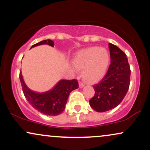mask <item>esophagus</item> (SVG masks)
I'll return each instance as SVG.
<instances>
[{
    "instance_id": "1",
    "label": "esophagus",
    "mask_w": 150,
    "mask_h": 150,
    "mask_svg": "<svg viewBox=\"0 0 150 150\" xmlns=\"http://www.w3.org/2000/svg\"><path fill=\"white\" fill-rule=\"evenodd\" d=\"M84 86H85L84 83H82V82H79V87H80V88H82Z\"/></svg>"
}]
</instances>
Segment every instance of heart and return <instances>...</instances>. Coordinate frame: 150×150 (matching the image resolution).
Returning <instances> with one entry per match:
<instances>
[{"label":"heart","instance_id":"heart-1","mask_svg":"<svg viewBox=\"0 0 150 150\" xmlns=\"http://www.w3.org/2000/svg\"><path fill=\"white\" fill-rule=\"evenodd\" d=\"M110 58L107 50L92 46L82 50L74 56L73 64L77 70L84 69L86 79L97 82L104 77L109 65Z\"/></svg>","mask_w":150,"mask_h":150}]
</instances>
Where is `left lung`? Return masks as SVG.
I'll return each mask as SVG.
<instances>
[{
	"label": "left lung",
	"mask_w": 150,
	"mask_h": 150,
	"mask_svg": "<svg viewBox=\"0 0 150 150\" xmlns=\"http://www.w3.org/2000/svg\"><path fill=\"white\" fill-rule=\"evenodd\" d=\"M111 64L102 80L94 85V96L89 105L97 112H105L121 102L130 85V69L128 58L118 46L108 44Z\"/></svg>",
	"instance_id": "left-lung-1"
}]
</instances>
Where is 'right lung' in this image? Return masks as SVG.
I'll return each instance as SVG.
<instances>
[{
  "label": "right lung",
  "mask_w": 150,
  "mask_h": 150,
  "mask_svg": "<svg viewBox=\"0 0 150 150\" xmlns=\"http://www.w3.org/2000/svg\"><path fill=\"white\" fill-rule=\"evenodd\" d=\"M42 44H48L53 47L54 42L51 39H46L34 44L31 48ZM20 80L24 95L31 106L43 114L51 116H58L64 111L70 93L79 87L76 80H61L53 88L40 93L31 90L26 85L21 71Z\"/></svg>",
  "instance_id": "1"
}]
</instances>
